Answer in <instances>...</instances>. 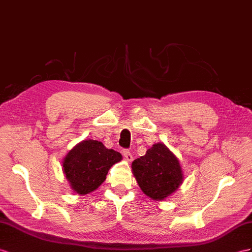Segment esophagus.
Returning <instances> with one entry per match:
<instances>
[{
    "label": "esophagus",
    "instance_id": "obj_1",
    "mask_svg": "<svg viewBox=\"0 0 252 252\" xmlns=\"http://www.w3.org/2000/svg\"><path fill=\"white\" fill-rule=\"evenodd\" d=\"M122 154H124V157L127 160V162H131V160H133V154L130 150L126 149V150L122 151Z\"/></svg>",
    "mask_w": 252,
    "mask_h": 252
}]
</instances>
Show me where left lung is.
Listing matches in <instances>:
<instances>
[{
  "label": "left lung",
  "instance_id": "obj_1",
  "mask_svg": "<svg viewBox=\"0 0 252 252\" xmlns=\"http://www.w3.org/2000/svg\"><path fill=\"white\" fill-rule=\"evenodd\" d=\"M132 172L140 189L156 201H163L183 183L181 164L163 143L154 144L144 157L132 163Z\"/></svg>",
  "mask_w": 252,
  "mask_h": 252
}]
</instances>
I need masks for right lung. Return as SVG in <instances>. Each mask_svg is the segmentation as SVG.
<instances>
[{
	"instance_id": "obj_1",
	"label": "right lung",
	"mask_w": 252,
	"mask_h": 252,
	"mask_svg": "<svg viewBox=\"0 0 252 252\" xmlns=\"http://www.w3.org/2000/svg\"><path fill=\"white\" fill-rule=\"evenodd\" d=\"M122 156L107 149L101 141L85 139L75 145L63 159V171L75 193L81 196L95 190L105 181L111 167Z\"/></svg>"
}]
</instances>
